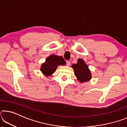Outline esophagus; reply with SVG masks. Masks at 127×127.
<instances>
[{"mask_svg": "<svg viewBox=\"0 0 127 127\" xmlns=\"http://www.w3.org/2000/svg\"><path fill=\"white\" fill-rule=\"evenodd\" d=\"M66 65L67 66H70V62L69 61H66Z\"/></svg>", "mask_w": 127, "mask_h": 127, "instance_id": "34e87169", "label": "esophagus"}]
</instances>
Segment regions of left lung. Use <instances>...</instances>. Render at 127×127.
Wrapping results in <instances>:
<instances>
[{"label":"left lung","instance_id":"obj_1","mask_svg":"<svg viewBox=\"0 0 127 127\" xmlns=\"http://www.w3.org/2000/svg\"><path fill=\"white\" fill-rule=\"evenodd\" d=\"M72 67L74 69L75 76L80 82L89 81L91 79V73L83 60L78 59L77 63L73 64Z\"/></svg>","mask_w":127,"mask_h":127}]
</instances>
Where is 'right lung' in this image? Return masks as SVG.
<instances>
[{
	"label": "right lung",
	"instance_id": "obj_1",
	"mask_svg": "<svg viewBox=\"0 0 127 127\" xmlns=\"http://www.w3.org/2000/svg\"><path fill=\"white\" fill-rule=\"evenodd\" d=\"M65 62L62 57L51 55L46 58L45 63L42 64L41 71L46 76H49L55 72L59 65H65Z\"/></svg>",
	"mask_w": 127,
	"mask_h": 127
}]
</instances>
